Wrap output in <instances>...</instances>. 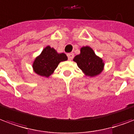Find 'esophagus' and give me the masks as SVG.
Listing matches in <instances>:
<instances>
[{
  "label": "esophagus",
  "mask_w": 134,
  "mask_h": 134,
  "mask_svg": "<svg viewBox=\"0 0 134 134\" xmlns=\"http://www.w3.org/2000/svg\"><path fill=\"white\" fill-rule=\"evenodd\" d=\"M67 57H68V59L69 60H72L74 57V54L73 53H70V54H67Z\"/></svg>",
  "instance_id": "esophagus-1"
}]
</instances>
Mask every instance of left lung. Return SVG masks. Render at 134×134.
<instances>
[{
	"instance_id": "obj_1",
	"label": "left lung",
	"mask_w": 134,
	"mask_h": 134,
	"mask_svg": "<svg viewBox=\"0 0 134 134\" xmlns=\"http://www.w3.org/2000/svg\"><path fill=\"white\" fill-rule=\"evenodd\" d=\"M73 61L86 76L93 77L97 76L102 72L104 67L103 59L95 54L94 50L89 46L82 47L80 54L76 55Z\"/></svg>"
}]
</instances>
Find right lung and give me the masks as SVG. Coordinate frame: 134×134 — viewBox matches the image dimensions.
Masks as SVG:
<instances>
[{"label": "right lung", "instance_id": "1", "mask_svg": "<svg viewBox=\"0 0 134 134\" xmlns=\"http://www.w3.org/2000/svg\"><path fill=\"white\" fill-rule=\"evenodd\" d=\"M66 60L67 57L64 53H58L54 48L47 46L35 59L32 69L38 75L48 77L54 72L59 62Z\"/></svg>", "mask_w": 134, "mask_h": 134}]
</instances>
